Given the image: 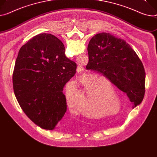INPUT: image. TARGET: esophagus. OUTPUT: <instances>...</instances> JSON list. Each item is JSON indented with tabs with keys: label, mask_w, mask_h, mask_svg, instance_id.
Here are the masks:
<instances>
[{
	"label": "esophagus",
	"mask_w": 157,
	"mask_h": 157,
	"mask_svg": "<svg viewBox=\"0 0 157 157\" xmlns=\"http://www.w3.org/2000/svg\"><path fill=\"white\" fill-rule=\"evenodd\" d=\"M76 71H77V73H79L82 72V71H83V68H82V67H79V66H78V67H77V69H76Z\"/></svg>",
	"instance_id": "34e87169"
}]
</instances>
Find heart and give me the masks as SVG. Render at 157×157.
<instances>
[{
	"label": "heart",
	"instance_id": "obj_1",
	"mask_svg": "<svg viewBox=\"0 0 157 157\" xmlns=\"http://www.w3.org/2000/svg\"><path fill=\"white\" fill-rule=\"evenodd\" d=\"M106 82L109 84V86H111L112 83L108 79L103 76L98 77V75H94L85 81L84 83V88H86L87 93H89L90 90H91V93L92 94L91 97L87 100L86 110L91 112L105 110L108 104L106 102V98L104 96L102 90L107 85ZM66 103L69 108L75 111L78 109V103L83 99L84 94L79 89H75L73 91H66ZM117 112H118V110L94 115L91 113L83 111L82 114L84 116L90 118H99L114 115Z\"/></svg>",
	"mask_w": 157,
	"mask_h": 157
}]
</instances>
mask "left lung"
Returning a JSON list of instances; mask_svg holds the SVG:
<instances>
[{
  "label": "left lung",
  "mask_w": 157,
  "mask_h": 157,
  "mask_svg": "<svg viewBox=\"0 0 157 157\" xmlns=\"http://www.w3.org/2000/svg\"><path fill=\"white\" fill-rule=\"evenodd\" d=\"M87 69L103 75L126 93L136 106L145 94V73L141 60L123 39L108 33H99L90 40Z\"/></svg>",
  "instance_id": "obj_1"
}]
</instances>
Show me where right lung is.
Returning <instances> with one entry per match:
<instances>
[{
    "label": "right lung",
    "instance_id": "1",
    "mask_svg": "<svg viewBox=\"0 0 157 157\" xmlns=\"http://www.w3.org/2000/svg\"><path fill=\"white\" fill-rule=\"evenodd\" d=\"M76 67L66 56L63 42L52 34H38L21 48L13 91L25 115L40 128L53 130L61 123L67 109L63 88Z\"/></svg>",
    "mask_w": 157,
    "mask_h": 157
}]
</instances>
